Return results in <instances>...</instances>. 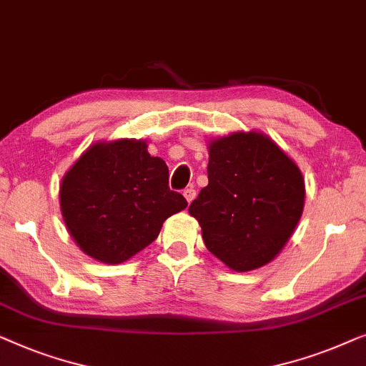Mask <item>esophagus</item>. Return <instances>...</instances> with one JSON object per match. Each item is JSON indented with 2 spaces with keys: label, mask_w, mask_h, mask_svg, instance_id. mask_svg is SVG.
Here are the masks:
<instances>
[{
  "label": "esophagus",
  "mask_w": 366,
  "mask_h": 366,
  "mask_svg": "<svg viewBox=\"0 0 366 366\" xmlns=\"http://www.w3.org/2000/svg\"><path fill=\"white\" fill-rule=\"evenodd\" d=\"M182 194H184V197H185V200H187V202H189V204H190V202H192V200L195 199V190H194L192 187L185 189Z\"/></svg>",
  "instance_id": "34e87169"
}]
</instances>
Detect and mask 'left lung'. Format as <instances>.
Listing matches in <instances>:
<instances>
[{
    "instance_id": "1",
    "label": "left lung",
    "mask_w": 366,
    "mask_h": 366,
    "mask_svg": "<svg viewBox=\"0 0 366 366\" xmlns=\"http://www.w3.org/2000/svg\"><path fill=\"white\" fill-rule=\"evenodd\" d=\"M207 177L189 214L210 254L235 272L270 264L305 205L297 164L267 134L242 131L210 139Z\"/></svg>"
}]
</instances>
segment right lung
<instances>
[{
  "label": "right lung",
  "mask_w": 366,
  "mask_h": 366,
  "mask_svg": "<svg viewBox=\"0 0 366 366\" xmlns=\"http://www.w3.org/2000/svg\"><path fill=\"white\" fill-rule=\"evenodd\" d=\"M66 229L76 245L102 264H122L152 244L164 220L187 207L169 189V169L142 139L92 144L59 187Z\"/></svg>",
  "instance_id": "obj_1"
}]
</instances>
